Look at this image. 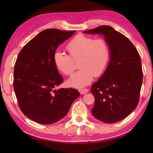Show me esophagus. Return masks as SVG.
I'll return each instance as SVG.
<instances>
[{
    "label": "esophagus",
    "mask_w": 153,
    "mask_h": 153,
    "mask_svg": "<svg viewBox=\"0 0 153 153\" xmlns=\"http://www.w3.org/2000/svg\"><path fill=\"white\" fill-rule=\"evenodd\" d=\"M79 91L81 94H82V95H83V94H85L86 93L88 92L89 90L87 89H79Z\"/></svg>",
    "instance_id": "1"
}]
</instances>
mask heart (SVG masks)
<instances>
[{
  "instance_id": "b5f03b06",
  "label": "heart",
  "mask_w": 153,
  "mask_h": 153,
  "mask_svg": "<svg viewBox=\"0 0 153 153\" xmlns=\"http://www.w3.org/2000/svg\"><path fill=\"white\" fill-rule=\"evenodd\" d=\"M70 56L60 51H55L53 61L60 72L70 75L74 70V61L79 60L81 69L68 79L70 86L82 87L91 82L93 76L99 77L105 72L110 60V50L104 39L78 35L66 45Z\"/></svg>"
}]
</instances>
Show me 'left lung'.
I'll return each mask as SVG.
<instances>
[{
	"label": "left lung",
	"instance_id": "1",
	"mask_svg": "<svg viewBox=\"0 0 153 153\" xmlns=\"http://www.w3.org/2000/svg\"><path fill=\"white\" fill-rule=\"evenodd\" d=\"M83 33L103 35L110 50L108 66L91 89L95 100L92 114L102 122H118L138 105L143 82L140 56L128 38L108 25Z\"/></svg>",
	"mask_w": 153,
	"mask_h": 153
}]
</instances>
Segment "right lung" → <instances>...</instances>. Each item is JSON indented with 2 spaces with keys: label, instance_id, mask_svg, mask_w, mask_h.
I'll return each mask as SVG.
<instances>
[{
  "label": "right lung",
  "instance_id": "right-lung-1",
  "mask_svg": "<svg viewBox=\"0 0 153 153\" xmlns=\"http://www.w3.org/2000/svg\"><path fill=\"white\" fill-rule=\"evenodd\" d=\"M76 31L48 29L29 41L19 52L14 71V89L19 108L41 124L63 118L79 96L77 89H56L63 82L53 61L56 48Z\"/></svg>",
  "mask_w": 153,
  "mask_h": 153
}]
</instances>
